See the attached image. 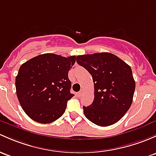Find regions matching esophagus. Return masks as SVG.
<instances>
[{
	"instance_id": "1",
	"label": "esophagus",
	"mask_w": 156,
	"mask_h": 156,
	"mask_svg": "<svg viewBox=\"0 0 156 156\" xmlns=\"http://www.w3.org/2000/svg\"><path fill=\"white\" fill-rule=\"evenodd\" d=\"M82 93H83V90H80L79 92H78V95L79 96H82Z\"/></svg>"
}]
</instances>
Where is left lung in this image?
I'll return each mask as SVG.
<instances>
[{"label":"left lung","instance_id":"1","mask_svg":"<svg viewBox=\"0 0 156 156\" xmlns=\"http://www.w3.org/2000/svg\"><path fill=\"white\" fill-rule=\"evenodd\" d=\"M76 61L92 75L94 100L83 106L85 117L99 126L118 122L132 105L135 90L131 67L108 52L78 55Z\"/></svg>","mask_w":156,"mask_h":156}]
</instances>
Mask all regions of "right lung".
<instances>
[{
	"instance_id": "obj_1",
	"label": "right lung",
	"mask_w": 156,
	"mask_h": 156,
	"mask_svg": "<svg viewBox=\"0 0 156 156\" xmlns=\"http://www.w3.org/2000/svg\"><path fill=\"white\" fill-rule=\"evenodd\" d=\"M75 56L43 54L21 66L16 78L18 99L24 112L39 123H50L64 114L70 93L68 73Z\"/></svg>"
}]
</instances>
